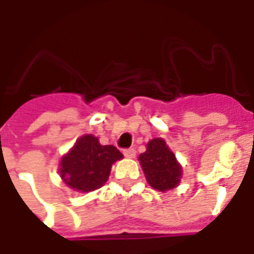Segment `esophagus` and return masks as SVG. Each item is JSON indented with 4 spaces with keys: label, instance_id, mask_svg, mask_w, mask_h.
I'll return each mask as SVG.
<instances>
[{
    "label": "esophagus",
    "instance_id": "1",
    "mask_svg": "<svg viewBox=\"0 0 254 254\" xmlns=\"http://www.w3.org/2000/svg\"><path fill=\"white\" fill-rule=\"evenodd\" d=\"M124 156L127 157V159H133V157H135V150H134V148L124 150Z\"/></svg>",
    "mask_w": 254,
    "mask_h": 254
}]
</instances>
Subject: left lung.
<instances>
[{"label":"left lung","mask_w":254,"mask_h":254,"mask_svg":"<svg viewBox=\"0 0 254 254\" xmlns=\"http://www.w3.org/2000/svg\"><path fill=\"white\" fill-rule=\"evenodd\" d=\"M139 164L152 189L165 192L176 189L182 178V165L163 138H153L140 153Z\"/></svg>","instance_id":"left-lung-1"}]
</instances>
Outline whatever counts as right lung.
<instances>
[{"instance_id":"right-lung-1","label":"right lung","mask_w":254,"mask_h":254,"mask_svg":"<svg viewBox=\"0 0 254 254\" xmlns=\"http://www.w3.org/2000/svg\"><path fill=\"white\" fill-rule=\"evenodd\" d=\"M123 157L115 146H103L93 134H85L62 156L59 176L69 189L90 192L107 182L112 165Z\"/></svg>"}]
</instances>
